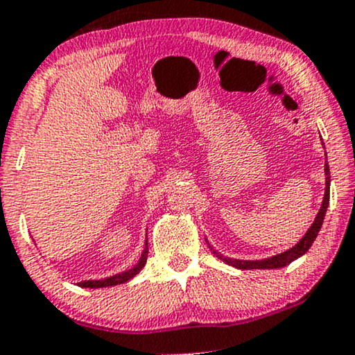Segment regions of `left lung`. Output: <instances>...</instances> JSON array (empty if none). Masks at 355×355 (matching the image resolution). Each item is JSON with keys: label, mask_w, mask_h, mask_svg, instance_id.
Here are the masks:
<instances>
[{"label": "left lung", "mask_w": 355, "mask_h": 355, "mask_svg": "<svg viewBox=\"0 0 355 355\" xmlns=\"http://www.w3.org/2000/svg\"><path fill=\"white\" fill-rule=\"evenodd\" d=\"M329 197H331V172H329V164H325V193H324V200H322V207L317 214L315 220H313L312 227L307 230V234L300 239V242L297 243L295 247L288 248V250L282 252V254L270 257V259H263V260H237V259H229V257H223L222 254H218L215 248L210 247V250L214 252V255H217L218 259H222L223 262L229 263V266L235 267V268H242V270H250V268H282L285 266H288L291 262H294L295 259L302 257L309 248L312 247L313 240H315L317 234H319L322 222H324L325 211H327L329 207Z\"/></svg>", "instance_id": "left-lung-1"}]
</instances>
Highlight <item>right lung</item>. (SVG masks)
<instances>
[{"label": "right lung", "instance_id": "1", "mask_svg": "<svg viewBox=\"0 0 355 355\" xmlns=\"http://www.w3.org/2000/svg\"><path fill=\"white\" fill-rule=\"evenodd\" d=\"M146 255H148V243H145V248H144V254H141L140 260H138V263L133 268H130V270H125L121 272V274H116V275H112L108 277V279H101V280H83V282H80L78 285L80 287H88V288H100V287H112V285H118V284H125L126 280L133 279L138 272L141 270V268L145 267L146 263Z\"/></svg>", "mask_w": 355, "mask_h": 355}]
</instances>
